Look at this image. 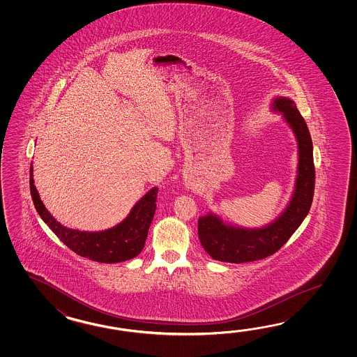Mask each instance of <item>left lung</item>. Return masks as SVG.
<instances>
[{
  "instance_id": "8db88e82",
  "label": "left lung",
  "mask_w": 357,
  "mask_h": 357,
  "mask_svg": "<svg viewBox=\"0 0 357 357\" xmlns=\"http://www.w3.org/2000/svg\"><path fill=\"white\" fill-rule=\"evenodd\" d=\"M274 109L283 114L298 143V171L294 197L281 217L264 228L229 227L213 214L199 218V240L204 250L215 260L238 264L273 255L289 241L310 211L315 186L310 132L294 100L277 98Z\"/></svg>"
}]
</instances>
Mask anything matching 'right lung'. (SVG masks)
Masks as SVG:
<instances>
[{
    "mask_svg": "<svg viewBox=\"0 0 357 357\" xmlns=\"http://www.w3.org/2000/svg\"><path fill=\"white\" fill-rule=\"evenodd\" d=\"M31 171V167L29 183L34 206L40 218L46 222L54 235L68 249L83 258L91 259L98 263H120L135 258L143 250L148 229L157 208V188L146 192V195L142 197L132 208L129 217L116 227L102 232H82L61 226L48 213L34 186Z\"/></svg>",
    "mask_w": 357,
    "mask_h": 357,
    "instance_id": "1",
    "label": "right lung"
}]
</instances>
